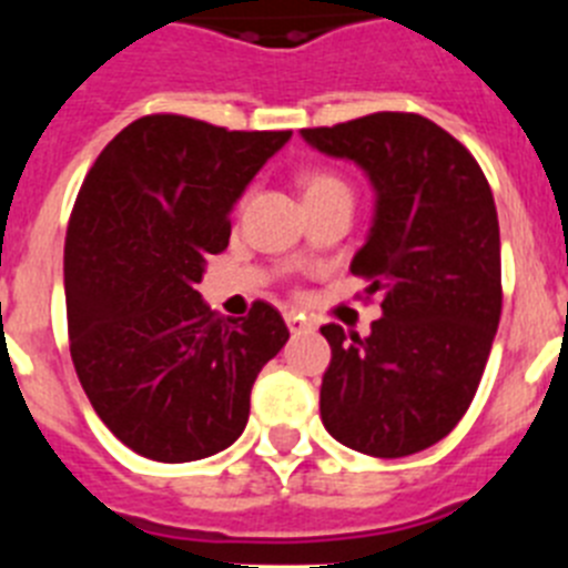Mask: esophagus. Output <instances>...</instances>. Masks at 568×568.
<instances>
[{
    "mask_svg": "<svg viewBox=\"0 0 568 568\" xmlns=\"http://www.w3.org/2000/svg\"><path fill=\"white\" fill-rule=\"evenodd\" d=\"M284 321H287L290 333H307V329H313V324H310V321L304 318L301 313H295V310L284 313Z\"/></svg>",
    "mask_w": 568,
    "mask_h": 568,
    "instance_id": "obj_1",
    "label": "esophagus"
}]
</instances>
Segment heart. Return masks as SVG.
I'll return each mask as SVG.
<instances>
[{"instance_id":"b5f03b06","label":"heart","mask_w":568,"mask_h":568,"mask_svg":"<svg viewBox=\"0 0 568 568\" xmlns=\"http://www.w3.org/2000/svg\"><path fill=\"white\" fill-rule=\"evenodd\" d=\"M301 187H304V199H321V195L333 193H349L344 179H338L329 170H307L301 175Z\"/></svg>"}]
</instances>
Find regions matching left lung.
<instances>
[{
  "mask_svg": "<svg viewBox=\"0 0 568 568\" xmlns=\"http://www.w3.org/2000/svg\"><path fill=\"white\" fill-rule=\"evenodd\" d=\"M301 135L358 164L378 195L349 270L381 298V318L366 338L321 327L333 349L321 420L355 453H420L466 415L498 333L500 230L489 182L455 135L418 113H369Z\"/></svg>",
  "mask_w": 568,
  "mask_h": 568,
  "instance_id": "left-lung-1",
  "label": "left lung"
}]
</instances>
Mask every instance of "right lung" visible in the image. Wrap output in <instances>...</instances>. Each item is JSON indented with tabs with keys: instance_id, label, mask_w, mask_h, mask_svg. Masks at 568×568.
I'll use <instances>...</instances> for the list:
<instances>
[{
	"instance_id": "obj_1",
	"label": "right lung",
	"mask_w": 568,
	"mask_h": 568,
	"mask_svg": "<svg viewBox=\"0 0 568 568\" xmlns=\"http://www.w3.org/2000/svg\"><path fill=\"white\" fill-rule=\"evenodd\" d=\"M293 130L135 119L99 153L64 239L70 358L110 433L187 464L244 433L250 389L290 329L267 301L222 318L195 290L230 244V210Z\"/></svg>"
}]
</instances>
